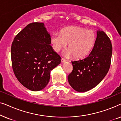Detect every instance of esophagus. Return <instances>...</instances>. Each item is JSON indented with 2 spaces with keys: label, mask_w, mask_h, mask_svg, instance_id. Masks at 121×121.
<instances>
[{
  "label": "esophagus",
  "mask_w": 121,
  "mask_h": 121,
  "mask_svg": "<svg viewBox=\"0 0 121 121\" xmlns=\"http://www.w3.org/2000/svg\"><path fill=\"white\" fill-rule=\"evenodd\" d=\"M61 62H62V63H64V62H66V59H64V58H62L61 59Z\"/></svg>",
  "instance_id": "34e87169"
}]
</instances>
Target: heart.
Listing matches in <instances>:
<instances>
[{
	"instance_id": "b5f03b06",
	"label": "heart",
	"mask_w": 121,
	"mask_h": 121,
	"mask_svg": "<svg viewBox=\"0 0 121 121\" xmlns=\"http://www.w3.org/2000/svg\"><path fill=\"white\" fill-rule=\"evenodd\" d=\"M96 40V35L93 31L84 28L72 26L63 29L60 34L54 33L51 36L53 49L59 52L67 45L64 54L67 57L73 55L75 58H82L88 54Z\"/></svg>"
}]
</instances>
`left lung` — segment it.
Here are the masks:
<instances>
[{
  "instance_id": "8db88e82",
  "label": "left lung",
  "mask_w": 121,
  "mask_h": 121,
  "mask_svg": "<svg viewBox=\"0 0 121 121\" xmlns=\"http://www.w3.org/2000/svg\"><path fill=\"white\" fill-rule=\"evenodd\" d=\"M112 46L102 31H97L95 45L87 57L72 62L73 70L68 77L70 85L75 91L86 92L101 82L110 69Z\"/></svg>"
}]
</instances>
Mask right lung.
I'll list each match as a JSON object with an SVG mask.
<instances>
[{"label": "right lung", "instance_id": "obj_1", "mask_svg": "<svg viewBox=\"0 0 121 121\" xmlns=\"http://www.w3.org/2000/svg\"><path fill=\"white\" fill-rule=\"evenodd\" d=\"M51 36L42 22L29 24L14 38L11 57L14 74L22 85L37 91L44 89L51 71L61 58L50 45Z\"/></svg>", "mask_w": 121, "mask_h": 121}]
</instances>
